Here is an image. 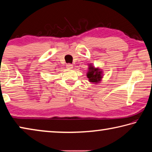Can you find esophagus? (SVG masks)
Masks as SVG:
<instances>
[{
  "label": "esophagus",
  "instance_id": "1",
  "mask_svg": "<svg viewBox=\"0 0 152 152\" xmlns=\"http://www.w3.org/2000/svg\"><path fill=\"white\" fill-rule=\"evenodd\" d=\"M66 68L68 69H72V68H73V65L71 64H66Z\"/></svg>",
  "mask_w": 152,
  "mask_h": 152
}]
</instances>
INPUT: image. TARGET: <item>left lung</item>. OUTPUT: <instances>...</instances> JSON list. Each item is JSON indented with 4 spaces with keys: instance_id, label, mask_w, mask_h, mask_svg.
Here are the masks:
<instances>
[{
    "instance_id": "8db88e82",
    "label": "left lung",
    "mask_w": 152,
    "mask_h": 152,
    "mask_svg": "<svg viewBox=\"0 0 152 152\" xmlns=\"http://www.w3.org/2000/svg\"><path fill=\"white\" fill-rule=\"evenodd\" d=\"M88 70L87 72V78L88 81L92 83L97 84L101 81L102 78V71L99 68H95L92 65V64H88Z\"/></svg>"
}]
</instances>
